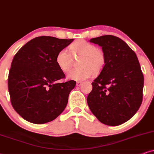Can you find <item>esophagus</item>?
I'll use <instances>...</instances> for the list:
<instances>
[{
  "instance_id": "obj_1",
  "label": "esophagus",
  "mask_w": 154,
  "mask_h": 154,
  "mask_svg": "<svg viewBox=\"0 0 154 154\" xmlns=\"http://www.w3.org/2000/svg\"><path fill=\"white\" fill-rule=\"evenodd\" d=\"M76 85H77V86H80V85H82V82H77Z\"/></svg>"
}]
</instances>
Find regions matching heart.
Masks as SVG:
<instances>
[{"label": "heart", "instance_id": "obj_1", "mask_svg": "<svg viewBox=\"0 0 154 154\" xmlns=\"http://www.w3.org/2000/svg\"><path fill=\"white\" fill-rule=\"evenodd\" d=\"M72 55L79 56L77 65L79 67L72 69L67 74L69 79L74 80H84L88 79L92 74H97L102 70L105 64V55L102 50L94 45L84 40L74 42L69 47ZM57 67L63 72L70 69L72 59L71 54L65 49L60 50L55 57Z\"/></svg>", "mask_w": 154, "mask_h": 154}]
</instances>
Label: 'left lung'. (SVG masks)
<instances>
[{"mask_svg":"<svg viewBox=\"0 0 154 154\" xmlns=\"http://www.w3.org/2000/svg\"><path fill=\"white\" fill-rule=\"evenodd\" d=\"M102 47L105 64L91 83L87 102L102 124L118 126L137 113L143 99V75L137 56L122 39L114 35L92 38Z\"/></svg>","mask_w":154,"mask_h":154,"instance_id":"left-lung-1","label":"left lung"}]
</instances>
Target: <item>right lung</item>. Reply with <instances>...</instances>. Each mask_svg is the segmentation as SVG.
<instances>
[{"instance_id": "1", "label": "right lung", "mask_w": 154, "mask_h": 154, "mask_svg": "<svg viewBox=\"0 0 154 154\" xmlns=\"http://www.w3.org/2000/svg\"><path fill=\"white\" fill-rule=\"evenodd\" d=\"M74 39L40 36L23 45L13 57L8 85L13 107L24 119L34 124L54 120L63 112L76 85L57 67L55 57Z\"/></svg>"}]
</instances>
